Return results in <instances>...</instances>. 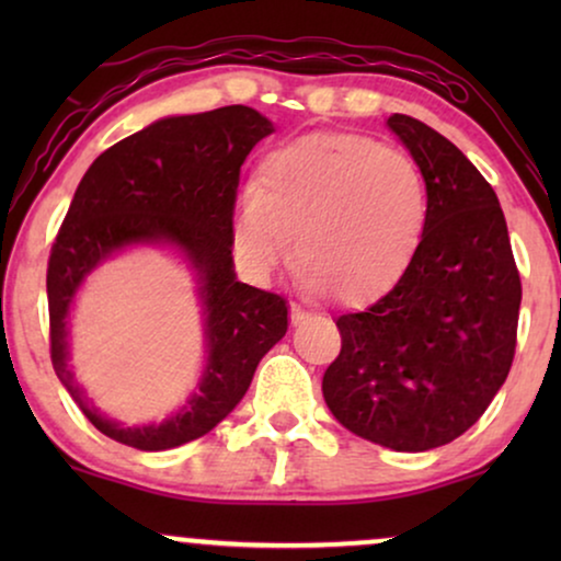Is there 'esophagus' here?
Segmentation results:
<instances>
[{"label": "esophagus", "mask_w": 561, "mask_h": 561, "mask_svg": "<svg viewBox=\"0 0 561 561\" xmlns=\"http://www.w3.org/2000/svg\"><path fill=\"white\" fill-rule=\"evenodd\" d=\"M306 319H309V313H306V311L301 309V306H290V324L301 327Z\"/></svg>", "instance_id": "34e87169"}]
</instances>
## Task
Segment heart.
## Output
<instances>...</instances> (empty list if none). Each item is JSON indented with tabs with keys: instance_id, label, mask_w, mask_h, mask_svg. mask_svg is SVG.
Returning a JSON list of instances; mask_svg holds the SVG:
<instances>
[{
	"instance_id": "1",
	"label": "heart",
	"mask_w": 561,
	"mask_h": 561,
	"mask_svg": "<svg viewBox=\"0 0 561 561\" xmlns=\"http://www.w3.org/2000/svg\"><path fill=\"white\" fill-rule=\"evenodd\" d=\"M428 221V183L401 150L359 133L309 135L260 163L232 219V250L252 280L290 260L311 290L367 304L416 255Z\"/></svg>"
}]
</instances>
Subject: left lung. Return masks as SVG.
I'll list each match as a JSON object with an SVG mask.
<instances>
[{"label":"left lung","mask_w":561,"mask_h":561,"mask_svg":"<svg viewBox=\"0 0 561 561\" xmlns=\"http://www.w3.org/2000/svg\"><path fill=\"white\" fill-rule=\"evenodd\" d=\"M388 129L426 175V232L393 290L336 319L321 390L352 434L426 451L462 436L508 378L520 278L501 202L465 152L405 114Z\"/></svg>","instance_id":"8db88e82"}]
</instances>
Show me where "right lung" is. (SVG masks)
I'll return each instance as SVG.
<instances>
[{"label":"right lung","mask_w":561,"mask_h":561,"mask_svg":"<svg viewBox=\"0 0 561 561\" xmlns=\"http://www.w3.org/2000/svg\"><path fill=\"white\" fill-rule=\"evenodd\" d=\"M275 125L252 106L156 119L99 156L76 188L48 263L50 359L58 380L110 439L163 451L209 434L248 393L260 359L288 332L280 296L237 280L232 211L240 168ZM168 249L192 271L205 367L163 422L125 427L88 403L70 365V311L88 275L122 251Z\"/></svg>","instance_id":"right-lung-1"}]
</instances>
